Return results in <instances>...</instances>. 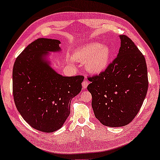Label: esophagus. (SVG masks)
Returning <instances> with one entry per match:
<instances>
[{"instance_id": "esophagus-1", "label": "esophagus", "mask_w": 160, "mask_h": 160, "mask_svg": "<svg viewBox=\"0 0 160 160\" xmlns=\"http://www.w3.org/2000/svg\"><path fill=\"white\" fill-rule=\"evenodd\" d=\"M88 82L86 80H85L84 81H83L82 82V88H87V87H88Z\"/></svg>"}]
</instances>
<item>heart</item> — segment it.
Returning <instances> with one entry per match:
<instances>
[{
  "mask_svg": "<svg viewBox=\"0 0 160 160\" xmlns=\"http://www.w3.org/2000/svg\"><path fill=\"white\" fill-rule=\"evenodd\" d=\"M112 51L107 45L91 42L78 48L72 53L73 60L85 62V68L92 74H100L110 65Z\"/></svg>",
  "mask_w": 160,
  "mask_h": 160,
  "instance_id": "heart-1",
  "label": "heart"
}]
</instances>
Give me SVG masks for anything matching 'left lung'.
<instances>
[{"label": "left lung", "instance_id": "left-lung-1", "mask_svg": "<svg viewBox=\"0 0 160 160\" xmlns=\"http://www.w3.org/2000/svg\"><path fill=\"white\" fill-rule=\"evenodd\" d=\"M119 53L107 70L88 78L95 118L103 125H128L139 112L148 89L145 58L130 38L120 35Z\"/></svg>", "mask_w": 160, "mask_h": 160}]
</instances>
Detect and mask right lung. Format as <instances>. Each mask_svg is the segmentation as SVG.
<instances>
[{
	"instance_id": "1",
	"label": "right lung",
	"mask_w": 160,
	"mask_h": 160,
	"mask_svg": "<svg viewBox=\"0 0 160 160\" xmlns=\"http://www.w3.org/2000/svg\"><path fill=\"white\" fill-rule=\"evenodd\" d=\"M60 41L38 38L25 48L12 69V94L16 108L35 130L52 132L62 128L70 113V102L80 92L82 75L65 77L50 67L46 57L59 52Z\"/></svg>"
}]
</instances>
